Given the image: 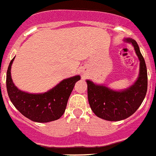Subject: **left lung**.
<instances>
[{
	"mask_svg": "<svg viewBox=\"0 0 156 156\" xmlns=\"http://www.w3.org/2000/svg\"><path fill=\"white\" fill-rule=\"evenodd\" d=\"M125 41L132 43L140 61L139 77L135 83L127 90L116 92L87 81L88 99L91 109L98 117L109 121L124 120L135 113L147 92L148 75L144 57L135 40L129 38Z\"/></svg>",
	"mask_w": 156,
	"mask_h": 156,
	"instance_id": "left-lung-1",
	"label": "left lung"
}]
</instances>
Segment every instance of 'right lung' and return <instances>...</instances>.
Returning a JSON list of instances; mask_svg holds the SVG:
<instances>
[{
  "label": "right lung",
  "instance_id": "1",
  "mask_svg": "<svg viewBox=\"0 0 156 156\" xmlns=\"http://www.w3.org/2000/svg\"><path fill=\"white\" fill-rule=\"evenodd\" d=\"M14 57L7 71L6 85L8 96L18 110L27 118L39 123L58 120L65 111L68 100L79 75L64 79L57 86L43 94H29L22 92L13 84L11 67Z\"/></svg>",
  "mask_w": 156,
  "mask_h": 156
}]
</instances>
